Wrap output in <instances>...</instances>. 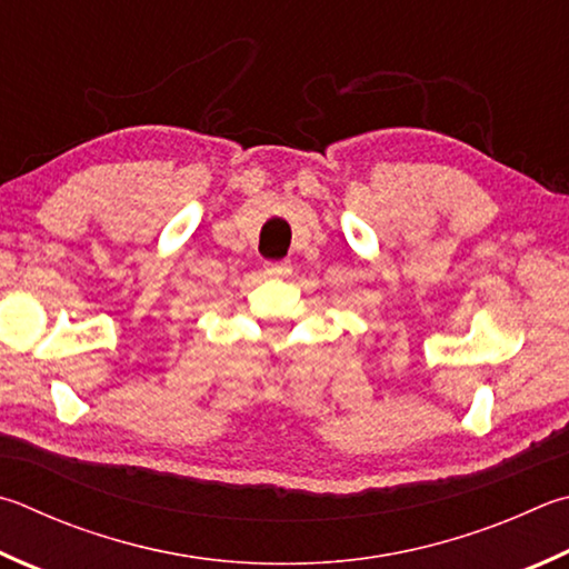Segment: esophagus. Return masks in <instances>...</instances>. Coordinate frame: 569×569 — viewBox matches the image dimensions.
I'll return each instance as SVG.
<instances>
[{
  "label": "esophagus",
  "mask_w": 569,
  "mask_h": 569,
  "mask_svg": "<svg viewBox=\"0 0 569 569\" xmlns=\"http://www.w3.org/2000/svg\"><path fill=\"white\" fill-rule=\"evenodd\" d=\"M263 268H266L268 276H288V273H291V263H288V261H268Z\"/></svg>",
  "instance_id": "1"
}]
</instances>
